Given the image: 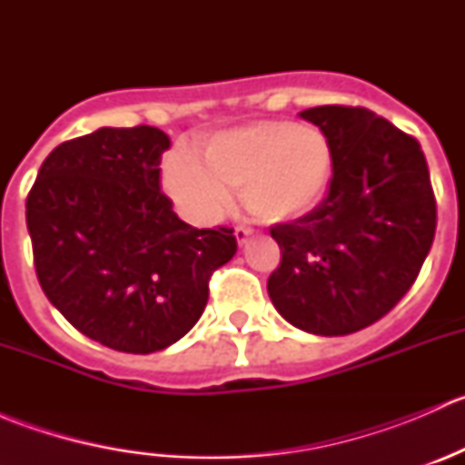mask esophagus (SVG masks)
Wrapping results in <instances>:
<instances>
[{
    "label": "esophagus",
    "mask_w": 465,
    "mask_h": 465,
    "mask_svg": "<svg viewBox=\"0 0 465 465\" xmlns=\"http://www.w3.org/2000/svg\"><path fill=\"white\" fill-rule=\"evenodd\" d=\"M252 233H254V229H252V227H247V224H238V227H236V232H233V236H236L238 245H245V242H247V238H250Z\"/></svg>",
    "instance_id": "1"
}]
</instances>
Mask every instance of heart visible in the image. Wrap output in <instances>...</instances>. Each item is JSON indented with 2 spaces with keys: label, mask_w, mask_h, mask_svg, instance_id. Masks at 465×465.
Here are the masks:
<instances>
[{
  "label": "heart",
  "mask_w": 465,
  "mask_h": 465,
  "mask_svg": "<svg viewBox=\"0 0 465 465\" xmlns=\"http://www.w3.org/2000/svg\"><path fill=\"white\" fill-rule=\"evenodd\" d=\"M332 145L315 125L259 121L203 142L195 162L171 157L163 186L198 223H213L241 189L242 204L267 223L297 218L322 203L332 180Z\"/></svg>",
  "instance_id": "1"
}]
</instances>
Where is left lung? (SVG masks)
Wrapping results in <instances>:
<instances>
[{"mask_svg":"<svg viewBox=\"0 0 465 465\" xmlns=\"http://www.w3.org/2000/svg\"><path fill=\"white\" fill-rule=\"evenodd\" d=\"M302 119L332 145L328 195L270 229L281 262L267 279L276 311L315 335L382 320L414 285L436 232V198L416 137L367 107L322 105Z\"/></svg>","mask_w":465,"mask_h":465,"instance_id":"1","label":"left lung"}]
</instances>
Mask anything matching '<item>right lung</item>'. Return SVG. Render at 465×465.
Returning <instances> with one entry per match:
<instances>
[{
    "label": "right lung",
    "instance_id": "right-lung-1",
    "mask_svg": "<svg viewBox=\"0 0 465 465\" xmlns=\"http://www.w3.org/2000/svg\"><path fill=\"white\" fill-rule=\"evenodd\" d=\"M166 134L101 128L51 150L26 198L35 274L89 340L121 353L175 344L203 315L209 281L232 261V227L182 223L159 186Z\"/></svg>",
    "mask_w": 465,
    "mask_h": 465
}]
</instances>
